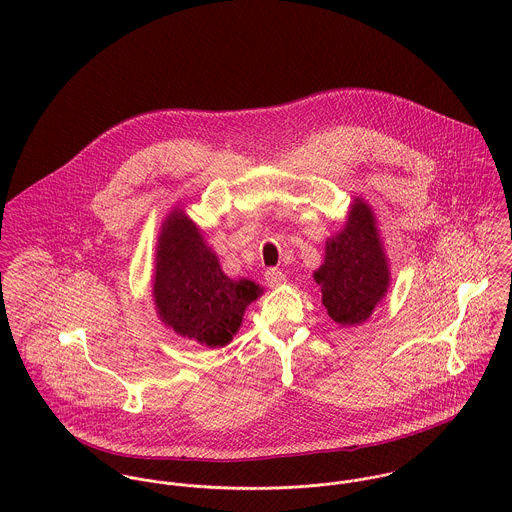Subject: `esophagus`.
Instances as JSON below:
<instances>
[{"instance_id": "1", "label": "esophagus", "mask_w": 512, "mask_h": 512, "mask_svg": "<svg viewBox=\"0 0 512 512\" xmlns=\"http://www.w3.org/2000/svg\"><path fill=\"white\" fill-rule=\"evenodd\" d=\"M264 278H266V282H268V286H270V288H280V286H284V284H286V274H284L282 270H278V268H270V270H266Z\"/></svg>"}]
</instances>
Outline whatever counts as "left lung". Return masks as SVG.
<instances>
[{
    "label": "left lung",
    "instance_id": "8db88e82",
    "mask_svg": "<svg viewBox=\"0 0 512 512\" xmlns=\"http://www.w3.org/2000/svg\"><path fill=\"white\" fill-rule=\"evenodd\" d=\"M321 301L331 319L357 325L370 317L388 290V264L372 211L355 201L347 226L327 242L325 262L315 272Z\"/></svg>",
    "mask_w": 512,
    "mask_h": 512
}]
</instances>
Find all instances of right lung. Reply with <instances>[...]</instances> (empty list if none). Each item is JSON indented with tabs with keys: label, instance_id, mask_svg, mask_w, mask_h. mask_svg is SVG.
I'll return each instance as SVG.
<instances>
[{
	"label": "right lung",
	"instance_id": "obj_1",
	"mask_svg": "<svg viewBox=\"0 0 512 512\" xmlns=\"http://www.w3.org/2000/svg\"><path fill=\"white\" fill-rule=\"evenodd\" d=\"M155 256L153 297L159 317L175 333L201 345L230 343L260 288L250 280L226 278L219 258L183 211L165 220Z\"/></svg>",
	"mask_w": 512,
	"mask_h": 512
}]
</instances>
